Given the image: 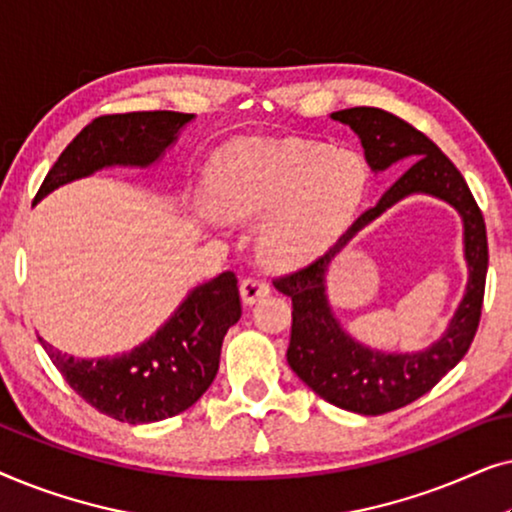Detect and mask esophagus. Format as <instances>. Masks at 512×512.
I'll return each mask as SVG.
<instances>
[{
    "label": "esophagus",
    "instance_id": "1",
    "mask_svg": "<svg viewBox=\"0 0 512 512\" xmlns=\"http://www.w3.org/2000/svg\"><path fill=\"white\" fill-rule=\"evenodd\" d=\"M240 293H242V300L247 305H254L256 300H261L263 296H268L270 293V284L265 282L261 277H247L240 282Z\"/></svg>",
    "mask_w": 512,
    "mask_h": 512
}]
</instances>
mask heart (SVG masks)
I'll list each match as a JSON object with an SVG mask.
<instances>
[{"instance_id":"obj_1","label":"heart","mask_w":512,"mask_h":512,"mask_svg":"<svg viewBox=\"0 0 512 512\" xmlns=\"http://www.w3.org/2000/svg\"><path fill=\"white\" fill-rule=\"evenodd\" d=\"M368 186L359 153L305 142H237L209 163L212 207L230 221H256L272 265H298L338 240Z\"/></svg>"}]
</instances>
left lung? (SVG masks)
Here are the masks:
<instances>
[{"mask_svg":"<svg viewBox=\"0 0 512 512\" xmlns=\"http://www.w3.org/2000/svg\"><path fill=\"white\" fill-rule=\"evenodd\" d=\"M361 139L373 172L394 163L412 165L398 177L375 207L363 212L338 242L305 268L277 277L275 286L291 296L293 324L286 361L293 373L324 401L359 415H384L417 401L431 391L471 347L480 324L487 279V230L471 188L450 158L424 132L384 109L354 107L331 114ZM412 192L440 197L458 209L465 221V255L469 284L465 300L444 334L422 353L387 355L356 343L341 331L325 298L327 263L370 220Z\"/></svg>","mask_w":512,"mask_h":512,"instance_id":"obj_1","label":"left lung"}]
</instances>
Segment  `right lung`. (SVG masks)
Instances as JSON below:
<instances>
[{"mask_svg":"<svg viewBox=\"0 0 512 512\" xmlns=\"http://www.w3.org/2000/svg\"><path fill=\"white\" fill-rule=\"evenodd\" d=\"M193 114L132 111L100 116L76 135L48 170L37 198L102 167H146L174 144ZM242 317L235 272H221L188 293L170 321L128 354L74 359L44 345L53 366L88 405L118 422L149 424L191 408L214 382L228 328Z\"/></svg>","mask_w":512,"mask_h":512,"instance_id":"right-lung-1","label":"right lung"}]
</instances>
